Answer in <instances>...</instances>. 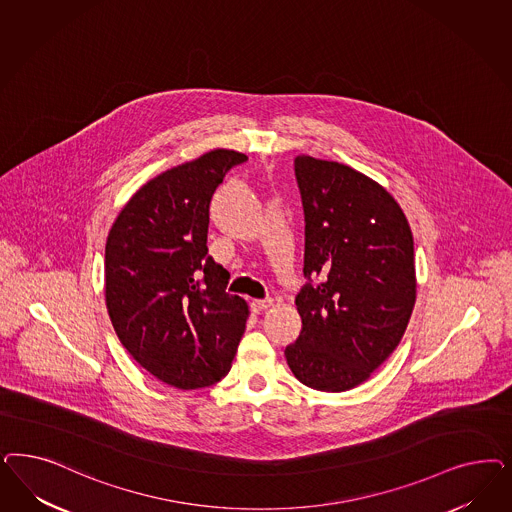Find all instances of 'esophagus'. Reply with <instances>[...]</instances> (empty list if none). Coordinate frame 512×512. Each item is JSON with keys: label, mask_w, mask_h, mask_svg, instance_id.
Instances as JSON below:
<instances>
[{"label": "esophagus", "mask_w": 512, "mask_h": 512, "mask_svg": "<svg viewBox=\"0 0 512 512\" xmlns=\"http://www.w3.org/2000/svg\"><path fill=\"white\" fill-rule=\"evenodd\" d=\"M250 307H252L254 313H262V311H267V309L273 307V299H254L250 303Z\"/></svg>", "instance_id": "1"}]
</instances>
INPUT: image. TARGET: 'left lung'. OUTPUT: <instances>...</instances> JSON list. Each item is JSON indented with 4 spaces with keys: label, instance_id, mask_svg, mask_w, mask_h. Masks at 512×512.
I'll return each instance as SVG.
<instances>
[{
    "label": "left lung",
    "instance_id": "1",
    "mask_svg": "<svg viewBox=\"0 0 512 512\" xmlns=\"http://www.w3.org/2000/svg\"><path fill=\"white\" fill-rule=\"evenodd\" d=\"M307 284L301 333L284 356L296 379L347 392L396 350L416 301L413 231L394 196L339 162L297 156Z\"/></svg>",
    "mask_w": 512,
    "mask_h": 512
}]
</instances>
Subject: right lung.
Segmentation results:
<instances>
[{
	"label": "right lung",
	"mask_w": 512,
	"mask_h": 512,
	"mask_svg": "<svg viewBox=\"0 0 512 512\" xmlns=\"http://www.w3.org/2000/svg\"><path fill=\"white\" fill-rule=\"evenodd\" d=\"M245 154L215 149L143 184L105 245V303L120 343L152 377L179 390L224 379L247 324L209 256V203Z\"/></svg>",
	"instance_id": "obj_1"
}]
</instances>
